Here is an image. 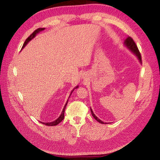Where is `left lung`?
Listing matches in <instances>:
<instances>
[{
	"label": "left lung",
	"mask_w": 160,
	"mask_h": 160,
	"mask_svg": "<svg viewBox=\"0 0 160 160\" xmlns=\"http://www.w3.org/2000/svg\"><path fill=\"white\" fill-rule=\"evenodd\" d=\"M124 44H125L127 48H128V49L131 50L132 53H133L135 55H136V56L138 57V60L140 61V63H142V58H141V55H140V51L138 50V48L136 44H135V42L133 41V39H132L131 37H127L126 39L125 40V42H124ZM90 110H91V113H92V115L93 117L95 118V120H97V121H98L99 123H102V124H105L104 122H103L102 121L100 120L99 118H98L97 117V116H95V114L93 113L92 110V109L90 108Z\"/></svg>",
	"instance_id": "1"
}]
</instances>
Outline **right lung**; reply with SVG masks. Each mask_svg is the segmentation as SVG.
Wrapping results in <instances>:
<instances>
[{
  "mask_svg": "<svg viewBox=\"0 0 160 160\" xmlns=\"http://www.w3.org/2000/svg\"><path fill=\"white\" fill-rule=\"evenodd\" d=\"M45 28H38V29H37L36 30H35L33 33H32L30 36H29L28 39H27L26 40H25V43H24V44H23V46H22V48H24L25 47V46L28 44V43L29 42V41H31V40L33 39V38L36 36V35L39 33V32H41V31H43L44 30ZM78 88V86H77V87H75V89H76V88ZM73 90H74V89H73ZM73 90H72V92H71V93L72 92H73ZM71 93H70V94H71ZM68 100H67V102H66V104H65V106H64V107H63V111H62V112H61V114L60 115V116H59V117L56 119V120H55L54 121H53V122H49V123H42V122H41V123H42L43 124H44V125H46V126H56V125H58V123H60L63 120V118H64V112H65V109H66V105H67V104H68Z\"/></svg>",
  "mask_w": 160,
  "mask_h": 160,
  "instance_id": "obj_1",
  "label": "right lung"
}]
</instances>
